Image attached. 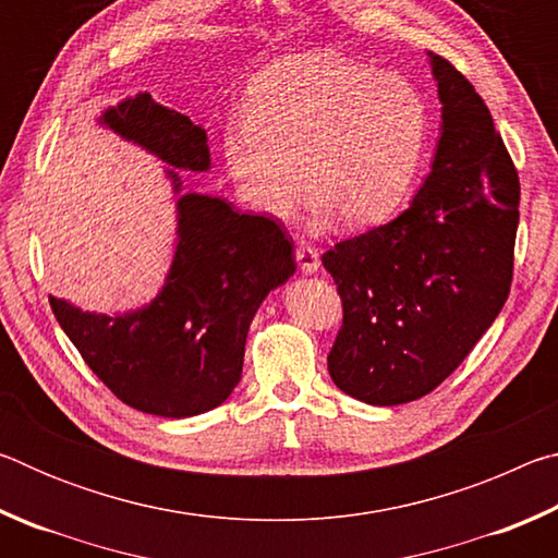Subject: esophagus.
I'll list each match as a JSON object with an SVG mask.
<instances>
[{"label":"esophagus","mask_w":558,"mask_h":558,"mask_svg":"<svg viewBox=\"0 0 558 558\" xmlns=\"http://www.w3.org/2000/svg\"><path fill=\"white\" fill-rule=\"evenodd\" d=\"M295 258H298L300 270L305 272V276H313V272H317V268H319V253H317L315 245L300 241L298 248H295Z\"/></svg>","instance_id":"1"}]
</instances>
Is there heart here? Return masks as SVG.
<instances>
[{"label": "heart", "mask_w": 558, "mask_h": 558, "mask_svg": "<svg viewBox=\"0 0 558 558\" xmlns=\"http://www.w3.org/2000/svg\"><path fill=\"white\" fill-rule=\"evenodd\" d=\"M428 140V100L409 78L310 53L253 81L221 153L251 209L286 219L307 186L317 221L364 229L409 199Z\"/></svg>", "instance_id": "obj_1"}]
</instances>
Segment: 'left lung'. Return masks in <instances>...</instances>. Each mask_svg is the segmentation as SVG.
Masks as SVG:
<instances>
[{"label":"left lung","mask_w":558,"mask_h":558,"mask_svg":"<svg viewBox=\"0 0 558 558\" xmlns=\"http://www.w3.org/2000/svg\"><path fill=\"white\" fill-rule=\"evenodd\" d=\"M428 56L442 102L430 174L393 221L323 256L344 313L327 369L337 389L372 405L409 403L446 381L512 286L514 162L472 83Z\"/></svg>","instance_id":"8db88e82"}]
</instances>
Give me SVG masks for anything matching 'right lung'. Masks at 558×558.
<instances>
[{"instance_id": "right-lung-1", "label": "right lung", "mask_w": 558, "mask_h": 558, "mask_svg": "<svg viewBox=\"0 0 558 558\" xmlns=\"http://www.w3.org/2000/svg\"><path fill=\"white\" fill-rule=\"evenodd\" d=\"M147 153L177 169L206 172V130L149 93L100 116ZM177 251L165 288L128 315L83 313L49 298L63 332L93 374L132 409L186 418L211 411L241 381L243 349L253 315L270 290L295 272L292 241L268 216L241 214L219 196L182 194L177 202Z\"/></svg>"}]
</instances>
